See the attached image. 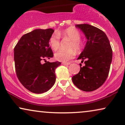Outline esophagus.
Here are the masks:
<instances>
[{"instance_id": "obj_1", "label": "esophagus", "mask_w": 125, "mask_h": 125, "mask_svg": "<svg viewBox=\"0 0 125 125\" xmlns=\"http://www.w3.org/2000/svg\"><path fill=\"white\" fill-rule=\"evenodd\" d=\"M62 64L63 65H69L71 64V63L70 62H62Z\"/></svg>"}]
</instances>
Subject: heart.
<instances>
[{"label": "heart", "mask_w": 125, "mask_h": 125, "mask_svg": "<svg viewBox=\"0 0 125 125\" xmlns=\"http://www.w3.org/2000/svg\"><path fill=\"white\" fill-rule=\"evenodd\" d=\"M61 35L63 37H66L71 40V42L69 43V48H74L76 51H80L82 48V44L80 42L81 35L79 31L73 27H69L65 30L62 32H58L57 33H54L51 36L49 39V43L51 47L53 49L56 50L59 48L60 46V36ZM75 56V52L72 49L64 50V49H59L54 53L55 59L58 61L62 62H66L73 59Z\"/></svg>", "instance_id": "obj_1"}]
</instances>
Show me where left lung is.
Masks as SVG:
<instances>
[{"mask_svg": "<svg viewBox=\"0 0 125 125\" xmlns=\"http://www.w3.org/2000/svg\"><path fill=\"white\" fill-rule=\"evenodd\" d=\"M76 27L85 34L87 42L78 59L85 61V65L72 81L80 90L92 92L102 86L108 76L112 61V49L105 32L88 24H77Z\"/></svg>", "mask_w": 125, "mask_h": 125, "instance_id": "left-lung-1", "label": "left lung"}]
</instances>
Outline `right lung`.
Returning a JSON list of instances; mask_svg holds the SVG:
<instances>
[{"label": "right lung", "instance_id": "obj_1", "mask_svg": "<svg viewBox=\"0 0 125 125\" xmlns=\"http://www.w3.org/2000/svg\"><path fill=\"white\" fill-rule=\"evenodd\" d=\"M53 32L51 28L35 30L24 35L14 48L16 76L21 84L32 93L47 92L56 81L55 69L61 62L46 61L53 56L49 44Z\"/></svg>", "mask_w": 125, "mask_h": 125}]
</instances>
